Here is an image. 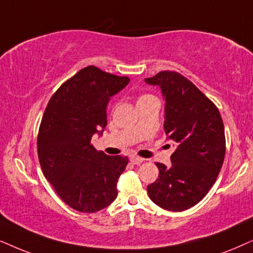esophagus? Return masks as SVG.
Listing matches in <instances>:
<instances>
[{
  "label": "esophagus",
  "instance_id": "1",
  "mask_svg": "<svg viewBox=\"0 0 253 253\" xmlns=\"http://www.w3.org/2000/svg\"><path fill=\"white\" fill-rule=\"evenodd\" d=\"M129 161L132 162L133 164H136V166H139V164L142 163V162H143L144 160H143V158L139 157V156H135V155H133V156L129 157Z\"/></svg>",
  "mask_w": 253,
  "mask_h": 253
}]
</instances>
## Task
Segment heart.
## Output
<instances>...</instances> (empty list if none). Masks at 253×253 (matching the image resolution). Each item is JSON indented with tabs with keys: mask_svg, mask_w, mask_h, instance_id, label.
Returning a JSON list of instances; mask_svg holds the SVG:
<instances>
[{
	"mask_svg": "<svg viewBox=\"0 0 253 253\" xmlns=\"http://www.w3.org/2000/svg\"><path fill=\"white\" fill-rule=\"evenodd\" d=\"M143 97H147V96H143ZM141 98H142V97H141Z\"/></svg>",
	"mask_w": 253,
	"mask_h": 253,
	"instance_id": "heart-1",
	"label": "heart"
}]
</instances>
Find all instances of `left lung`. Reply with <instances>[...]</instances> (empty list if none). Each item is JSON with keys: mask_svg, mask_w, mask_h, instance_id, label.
<instances>
[{"mask_svg": "<svg viewBox=\"0 0 253 253\" xmlns=\"http://www.w3.org/2000/svg\"><path fill=\"white\" fill-rule=\"evenodd\" d=\"M144 81L160 86L164 130L176 144L170 167L156 163L160 174L148 185V194L163 210H188L204 199L223 164V121L214 103L179 73L167 70Z\"/></svg>", "mask_w": 253, "mask_h": 253, "instance_id": "1", "label": "left lung"}]
</instances>
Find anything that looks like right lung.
I'll use <instances>...</instances> for the list:
<instances>
[{"instance_id":"1","label":"right lung","mask_w":253,"mask_h":253,"mask_svg":"<svg viewBox=\"0 0 253 253\" xmlns=\"http://www.w3.org/2000/svg\"><path fill=\"white\" fill-rule=\"evenodd\" d=\"M129 79L95 66L81 69L56 90L47 104L38 133L43 176L74 210L96 213L116 200L117 183L127 156H107L90 141L105 129L110 98Z\"/></svg>"}]
</instances>
